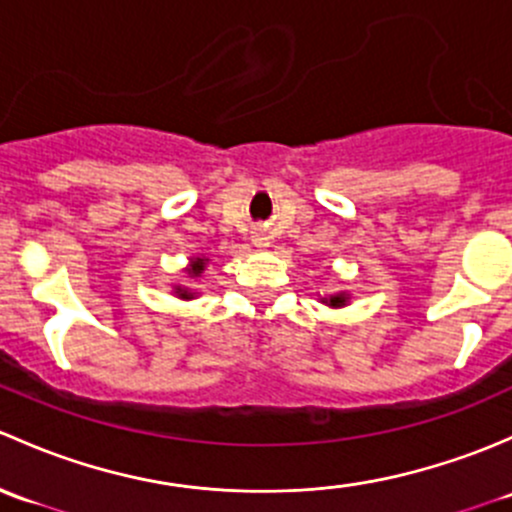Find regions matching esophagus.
Here are the masks:
<instances>
[{"label":"esophagus","instance_id":"esophagus-1","mask_svg":"<svg viewBox=\"0 0 512 512\" xmlns=\"http://www.w3.org/2000/svg\"><path fill=\"white\" fill-rule=\"evenodd\" d=\"M268 244H271V239H268L266 231H254V246H258V249H266Z\"/></svg>","mask_w":512,"mask_h":512}]
</instances>
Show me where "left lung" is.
<instances>
[{"label":"left lung","mask_w":512,"mask_h":512,"mask_svg":"<svg viewBox=\"0 0 512 512\" xmlns=\"http://www.w3.org/2000/svg\"><path fill=\"white\" fill-rule=\"evenodd\" d=\"M347 300H350V295L347 293H335V295H328V298H323V303L330 305V308H342V305H347Z\"/></svg>","instance_id":"left-lung-1"}]
</instances>
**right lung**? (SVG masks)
<instances>
[{"mask_svg":"<svg viewBox=\"0 0 512 512\" xmlns=\"http://www.w3.org/2000/svg\"><path fill=\"white\" fill-rule=\"evenodd\" d=\"M207 261H209V258H204V256L192 258V261H189V268H187V276L189 278L202 276L204 268H207ZM175 295H177V298H182V300H192L197 293H194L192 288H187V286H175Z\"/></svg>","mask_w":512,"mask_h":512,"instance_id":"add662e5","label":"right lung"}]
</instances>
